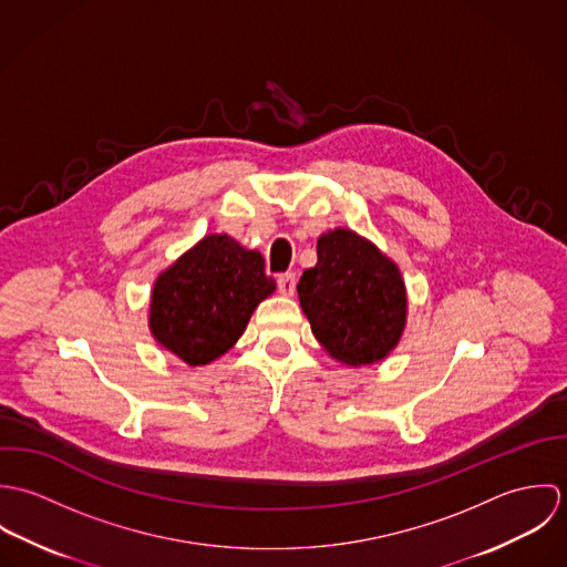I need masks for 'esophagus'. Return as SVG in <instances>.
Listing matches in <instances>:
<instances>
[{
    "label": "esophagus",
    "instance_id": "34e87169",
    "mask_svg": "<svg viewBox=\"0 0 567 567\" xmlns=\"http://www.w3.org/2000/svg\"><path fill=\"white\" fill-rule=\"evenodd\" d=\"M277 288L284 297H292L295 290H297V277L295 272H284L277 277Z\"/></svg>",
    "mask_w": 567,
    "mask_h": 567
}]
</instances>
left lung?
Returning a JSON list of instances; mask_svg holds the SVG:
<instances>
[{
    "mask_svg": "<svg viewBox=\"0 0 567 567\" xmlns=\"http://www.w3.org/2000/svg\"><path fill=\"white\" fill-rule=\"evenodd\" d=\"M317 255V266L297 284L312 333L344 364L384 360L405 327L408 299L398 264L349 229L323 234Z\"/></svg>",
    "mask_w": 567,
    "mask_h": 567,
    "instance_id": "obj_1",
    "label": "left lung"
}]
</instances>
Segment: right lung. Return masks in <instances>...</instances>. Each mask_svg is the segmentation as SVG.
Wrapping results in <instances>:
<instances>
[{
    "mask_svg": "<svg viewBox=\"0 0 567 567\" xmlns=\"http://www.w3.org/2000/svg\"><path fill=\"white\" fill-rule=\"evenodd\" d=\"M275 288L257 250L229 236H207L157 277L151 331L183 362L209 364L238 342L255 308Z\"/></svg>",
    "mask_w": 567,
    "mask_h": 567,
    "instance_id": "add662e5",
    "label": "right lung"
}]
</instances>
